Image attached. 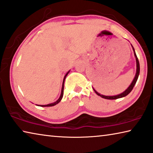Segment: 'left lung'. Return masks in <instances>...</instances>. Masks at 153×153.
I'll use <instances>...</instances> for the list:
<instances>
[{
	"label": "left lung",
	"mask_w": 153,
	"mask_h": 153,
	"mask_svg": "<svg viewBox=\"0 0 153 153\" xmlns=\"http://www.w3.org/2000/svg\"><path fill=\"white\" fill-rule=\"evenodd\" d=\"M133 47V46H132ZM133 50L134 51V55L135 56V59H136V65H137V70H136V74H135V76L134 77V79H133V80L132 82V83L131 84V85L129 86V88H128L127 90H126L125 91L123 92V93H121L120 94H118V95H116V96H104L102 95V94H100L99 93H97L95 90L93 89L94 92H95V93L97 94V95L100 96L101 97L104 98V99H118V98H122V97H124L127 96L128 94H129L131 93V91H132L133 87H134L135 83H136V82L137 80V78H138V76H139V74H140V63H139V60H138V59L136 56V54H135V50L134 48L133 47Z\"/></svg>",
	"instance_id": "left-lung-1"
}]
</instances>
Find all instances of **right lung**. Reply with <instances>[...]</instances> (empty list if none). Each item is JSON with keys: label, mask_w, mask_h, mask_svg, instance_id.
<instances>
[{"label": "right lung", "mask_w": 153, "mask_h": 153, "mask_svg": "<svg viewBox=\"0 0 153 153\" xmlns=\"http://www.w3.org/2000/svg\"><path fill=\"white\" fill-rule=\"evenodd\" d=\"M69 72L67 73V74L65 75V76L64 77V79H63V83H62V91H61V94H60V96L59 99H58V100L56 101V102L53 103H50V104H48V105H40L42 106V107H50V106H54L55 105H56L57 103H59L60 101H61V99L62 98V96H63V91H64V82H65V79L66 78V76H67V74H69Z\"/></svg>", "instance_id": "obj_1"}]
</instances>
